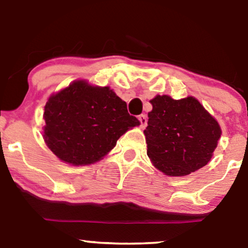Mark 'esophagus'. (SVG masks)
Wrapping results in <instances>:
<instances>
[{
  "instance_id": "obj_1",
  "label": "esophagus",
  "mask_w": 248,
  "mask_h": 248,
  "mask_svg": "<svg viewBox=\"0 0 248 248\" xmlns=\"http://www.w3.org/2000/svg\"><path fill=\"white\" fill-rule=\"evenodd\" d=\"M139 121H140V126L141 128H144L145 126H147V116H145L144 114H141L139 115Z\"/></svg>"
}]
</instances>
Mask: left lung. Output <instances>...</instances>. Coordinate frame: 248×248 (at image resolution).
I'll return each mask as SVG.
<instances>
[{"label": "left lung", "mask_w": 248, "mask_h": 248, "mask_svg": "<svg viewBox=\"0 0 248 248\" xmlns=\"http://www.w3.org/2000/svg\"><path fill=\"white\" fill-rule=\"evenodd\" d=\"M150 103L144 134L155 167L168 176H185L208 164L221 130L199 100L158 94Z\"/></svg>", "instance_id": "obj_1"}]
</instances>
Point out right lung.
<instances>
[{
	"mask_svg": "<svg viewBox=\"0 0 248 248\" xmlns=\"http://www.w3.org/2000/svg\"><path fill=\"white\" fill-rule=\"evenodd\" d=\"M44 139L61 160L76 166L100 160L128 128L140 125L108 87L76 81L47 101Z\"/></svg>",
	"mask_w": 248,
	"mask_h": 248,
	"instance_id": "add662e5",
	"label": "right lung"
}]
</instances>
